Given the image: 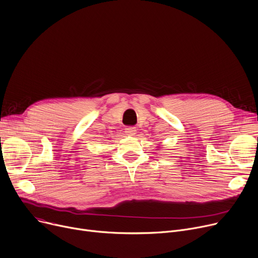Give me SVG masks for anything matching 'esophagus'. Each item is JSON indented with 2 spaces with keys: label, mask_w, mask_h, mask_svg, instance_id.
<instances>
[{
  "label": "esophagus",
  "mask_w": 258,
  "mask_h": 258,
  "mask_svg": "<svg viewBox=\"0 0 258 258\" xmlns=\"http://www.w3.org/2000/svg\"><path fill=\"white\" fill-rule=\"evenodd\" d=\"M124 132H125L127 136H135V135H136V133H137V130H136V127H134V126H127Z\"/></svg>",
  "instance_id": "34e87169"
}]
</instances>
